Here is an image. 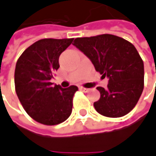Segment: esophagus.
I'll return each instance as SVG.
<instances>
[{
	"label": "esophagus",
	"mask_w": 156,
	"mask_h": 156,
	"mask_svg": "<svg viewBox=\"0 0 156 156\" xmlns=\"http://www.w3.org/2000/svg\"><path fill=\"white\" fill-rule=\"evenodd\" d=\"M79 89H80L81 91H83V92H89V89H88V88H85V87H80Z\"/></svg>",
	"instance_id": "obj_1"
}]
</instances>
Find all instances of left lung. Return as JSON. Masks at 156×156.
<instances>
[{"label": "left lung", "mask_w": 156, "mask_h": 156, "mask_svg": "<svg viewBox=\"0 0 156 156\" xmlns=\"http://www.w3.org/2000/svg\"><path fill=\"white\" fill-rule=\"evenodd\" d=\"M108 78L106 88L97 87L100 99L94 103L96 112L110 118L129 113L144 89V62L135 46L113 35L78 37L72 44Z\"/></svg>", "instance_id": "obj_1"}]
</instances>
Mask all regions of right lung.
<instances>
[{
	"mask_svg": "<svg viewBox=\"0 0 156 156\" xmlns=\"http://www.w3.org/2000/svg\"><path fill=\"white\" fill-rule=\"evenodd\" d=\"M68 39H41L25 50L15 69V89L27 113L39 123L57 125L72 112L78 87L62 88L50 82L60 68L59 57L72 43Z\"/></svg>",
	"mask_w": 156,
	"mask_h": 156,
	"instance_id": "add662e5",
	"label": "right lung"
}]
</instances>
